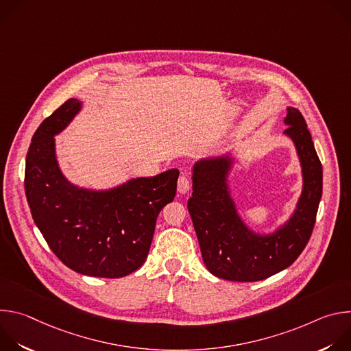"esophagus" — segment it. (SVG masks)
I'll list each match as a JSON object with an SVG mask.
<instances>
[{
  "instance_id": "34e87169",
  "label": "esophagus",
  "mask_w": 351,
  "mask_h": 351,
  "mask_svg": "<svg viewBox=\"0 0 351 351\" xmlns=\"http://www.w3.org/2000/svg\"><path fill=\"white\" fill-rule=\"evenodd\" d=\"M190 190V180L186 175H180L178 179V191L180 194H184Z\"/></svg>"
}]
</instances>
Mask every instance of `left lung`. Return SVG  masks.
<instances>
[{"instance_id": "1", "label": "left lung", "mask_w": 351, "mask_h": 351, "mask_svg": "<svg viewBox=\"0 0 351 351\" xmlns=\"http://www.w3.org/2000/svg\"><path fill=\"white\" fill-rule=\"evenodd\" d=\"M285 133L291 137L303 168V193L289 222L261 236L240 219L228 191L230 158L203 161L193 168V193L187 208L208 271L225 280L267 279L302 254L314 230L322 195V165L307 123L298 110L289 108Z\"/></svg>"}]
</instances>
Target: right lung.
<instances>
[{
  "mask_svg": "<svg viewBox=\"0 0 351 351\" xmlns=\"http://www.w3.org/2000/svg\"><path fill=\"white\" fill-rule=\"evenodd\" d=\"M80 107L79 99L69 98L34 132L25 193L34 223L68 268L95 278H122L145 261L157 217L176 195L179 171L132 179L107 191L71 184L58 168L54 136Z\"/></svg>",
  "mask_w": 351,
  "mask_h": 351,
  "instance_id": "obj_1",
  "label": "right lung"
}]
</instances>
